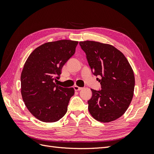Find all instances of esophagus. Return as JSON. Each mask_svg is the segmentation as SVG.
<instances>
[{"label":"esophagus","mask_w":154,"mask_h":154,"mask_svg":"<svg viewBox=\"0 0 154 154\" xmlns=\"http://www.w3.org/2000/svg\"><path fill=\"white\" fill-rule=\"evenodd\" d=\"M74 90H75L76 91H80L81 89H82V87H78V86H77V85H75L74 87Z\"/></svg>","instance_id":"1"}]
</instances>
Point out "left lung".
<instances>
[{"label":"left lung","mask_w":154,"mask_h":154,"mask_svg":"<svg viewBox=\"0 0 154 154\" xmlns=\"http://www.w3.org/2000/svg\"><path fill=\"white\" fill-rule=\"evenodd\" d=\"M93 74L98 79L101 89H91L88 111L96 120L108 123L124 114L131 103L135 78L125 55L113 45L95 41L80 42Z\"/></svg>","instance_id":"8db88e82"}]
</instances>
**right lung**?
I'll return each mask as SVG.
<instances>
[{
    "mask_svg": "<svg viewBox=\"0 0 154 154\" xmlns=\"http://www.w3.org/2000/svg\"><path fill=\"white\" fill-rule=\"evenodd\" d=\"M78 44L69 40L45 43L32 51L25 62L20 76L22 97L27 109L41 122H56L67 112L74 90L57 85L54 81Z\"/></svg>",
    "mask_w": 154,
    "mask_h": 154,
    "instance_id": "1",
    "label": "right lung"
}]
</instances>
